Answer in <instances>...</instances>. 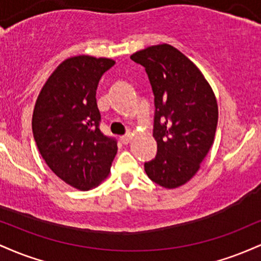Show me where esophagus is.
Returning <instances> with one entry per match:
<instances>
[{
	"label": "esophagus",
	"instance_id": "obj_1",
	"mask_svg": "<svg viewBox=\"0 0 261 261\" xmlns=\"http://www.w3.org/2000/svg\"><path fill=\"white\" fill-rule=\"evenodd\" d=\"M120 140H121V142L124 143V145H127V143H130L131 136H130V135H126V136H122Z\"/></svg>",
	"mask_w": 261,
	"mask_h": 261
}]
</instances>
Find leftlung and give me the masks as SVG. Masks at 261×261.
Returning <instances> with one entry per match:
<instances>
[{"label":"left lung","mask_w":261,"mask_h":261,"mask_svg":"<svg viewBox=\"0 0 261 261\" xmlns=\"http://www.w3.org/2000/svg\"><path fill=\"white\" fill-rule=\"evenodd\" d=\"M130 58L145 67L154 94L157 155L146 162L145 172L161 187H181L196 174L214 145L215 93L197 66L172 45H153Z\"/></svg>","instance_id":"left-lung-1"}]
</instances>
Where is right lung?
<instances>
[{"label": "right lung", "mask_w": 261, "mask_h": 261, "mask_svg": "<svg viewBox=\"0 0 261 261\" xmlns=\"http://www.w3.org/2000/svg\"><path fill=\"white\" fill-rule=\"evenodd\" d=\"M115 61L88 55L62 61L35 101L33 136L45 163L61 180L91 190L109 175L116 141L99 130L95 91Z\"/></svg>", "instance_id": "1"}]
</instances>
